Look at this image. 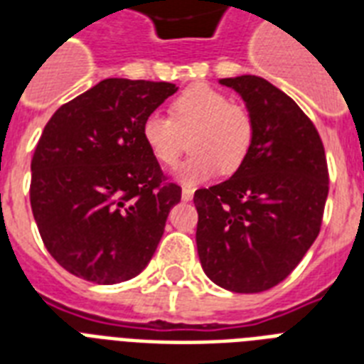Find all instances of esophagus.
I'll list each match as a JSON object with an SVG mask.
<instances>
[{"label": "esophagus", "mask_w": 364, "mask_h": 364, "mask_svg": "<svg viewBox=\"0 0 364 364\" xmlns=\"http://www.w3.org/2000/svg\"><path fill=\"white\" fill-rule=\"evenodd\" d=\"M193 196H194V191L191 187H183V191H181V198L185 200V202H191V200H193Z\"/></svg>", "instance_id": "1"}]
</instances>
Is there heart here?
Segmentation results:
<instances>
[{
  "mask_svg": "<svg viewBox=\"0 0 364 364\" xmlns=\"http://www.w3.org/2000/svg\"><path fill=\"white\" fill-rule=\"evenodd\" d=\"M170 117L153 111L141 124V137L160 164L173 166L181 156L185 137L193 154L176 170L185 185H200L221 171L232 173L243 164L253 141V121L247 111L230 104L227 94L194 85L181 92L170 107Z\"/></svg>",
  "mask_w": 364,
  "mask_h": 364,
  "instance_id": "heart-1",
  "label": "heart"
}]
</instances>
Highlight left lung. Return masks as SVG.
<instances>
[{"label": "left lung", "mask_w": 364, "mask_h": 364, "mask_svg": "<svg viewBox=\"0 0 364 364\" xmlns=\"http://www.w3.org/2000/svg\"><path fill=\"white\" fill-rule=\"evenodd\" d=\"M245 102L253 141L227 181L194 193L205 276L232 293H260L296 268L321 228L328 194L316 126L262 77L221 79Z\"/></svg>", "instance_id": "1"}]
</instances>
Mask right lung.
Instances as JSON below:
<instances>
[{
	"instance_id": "1",
	"label": "right lung",
	"mask_w": 364,
	"mask_h": 364,
	"mask_svg": "<svg viewBox=\"0 0 364 364\" xmlns=\"http://www.w3.org/2000/svg\"><path fill=\"white\" fill-rule=\"evenodd\" d=\"M176 92L171 82L104 79L45 126L31 211L48 253L73 276L113 285L153 259L181 187L166 181L141 124Z\"/></svg>"
}]
</instances>
